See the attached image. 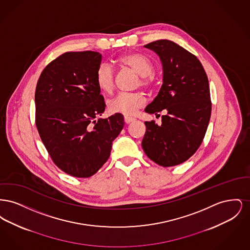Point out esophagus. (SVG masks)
<instances>
[{
  "label": "esophagus",
  "mask_w": 250,
  "mask_h": 250,
  "mask_svg": "<svg viewBox=\"0 0 250 250\" xmlns=\"http://www.w3.org/2000/svg\"><path fill=\"white\" fill-rule=\"evenodd\" d=\"M134 121H135V118H133V117L125 116V122L126 124H130L131 122H134Z\"/></svg>",
  "instance_id": "obj_1"
}]
</instances>
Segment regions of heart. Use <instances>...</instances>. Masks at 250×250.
<instances>
[{
    "instance_id": "b5f03b06",
    "label": "heart",
    "mask_w": 250,
    "mask_h": 250,
    "mask_svg": "<svg viewBox=\"0 0 250 250\" xmlns=\"http://www.w3.org/2000/svg\"><path fill=\"white\" fill-rule=\"evenodd\" d=\"M120 62L129 66L140 76L143 86H151L154 83V65L151 60L141 53H130L120 58ZM95 83L97 87L104 93L109 94L114 87V69L107 62H102L95 73ZM145 97L141 93H119L111 98L108 103V110L112 113H120L125 116H132L139 108L145 104Z\"/></svg>"
}]
</instances>
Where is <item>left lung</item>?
<instances>
[{"label":"left lung","instance_id":"8db88e82","mask_svg":"<svg viewBox=\"0 0 250 250\" xmlns=\"http://www.w3.org/2000/svg\"><path fill=\"white\" fill-rule=\"evenodd\" d=\"M144 48L155 51L163 66L161 89L145 111L157 114L165 109L167 114L160 125L145 122L142 146L156 164L176 166L196 153L207 130L212 110L208 78L199 59L170 40Z\"/></svg>","mask_w":250,"mask_h":250}]
</instances>
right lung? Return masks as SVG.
<instances>
[{
  "mask_svg": "<svg viewBox=\"0 0 250 250\" xmlns=\"http://www.w3.org/2000/svg\"><path fill=\"white\" fill-rule=\"evenodd\" d=\"M102 55L65 52L50 62L36 84V124L55 165L79 178L91 177L107 162L124 116L96 120L106 104L95 83Z\"/></svg>",
  "mask_w": 250,
  "mask_h": 250,
  "instance_id": "right-lung-1",
  "label": "right lung"
}]
</instances>
